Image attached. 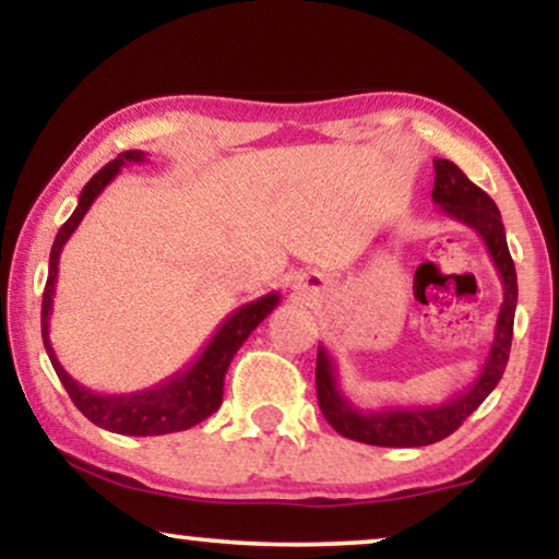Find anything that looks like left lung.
<instances>
[{
  "label": "left lung",
  "mask_w": 559,
  "mask_h": 559,
  "mask_svg": "<svg viewBox=\"0 0 559 559\" xmlns=\"http://www.w3.org/2000/svg\"><path fill=\"white\" fill-rule=\"evenodd\" d=\"M435 163V188L432 201L440 205L445 216L461 221L484 239L496 270L501 274L503 302L496 318V333L491 350H488L478 379L463 394L430 407H384V409H358L338 386V371L325 346H318L316 386L318 404L328 425L348 440L366 442L381 448H423L445 440L463 425L465 417L480 407V402L493 392L507 369L511 333H514L516 312V270L507 247L501 213L496 203L484 193L476 182L465 178V173L450 159H432Z\"/></svg>",
  "instance_id": "left-lung-1"
}]
</instances>
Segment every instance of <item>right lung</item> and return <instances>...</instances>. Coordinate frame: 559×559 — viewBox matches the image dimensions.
Instances as JSON below:
<instances>
[{"label":"right lung","mask_w":559,"mask_h":559,"mask_svg":"<svg viewBox=\"0 0 559 559\" xmlns=\"http://www.w3.org/2000/svg\"><path fill=\"white\" fill-rule=\"evenodd\" d=\"M147 155L142 150L121 152L117 159L102 167L94 178H91L81 190L79 205L71 213V218L60 226V231L52 241L50 249V264H48V282H45L43 293V343L48 350V358L56 369L60 384L66 386L68 396H71L75 407L86 415L91 423L104 427L109 432L119 435H136V438H150V435H167L190 430V427L203 423L213 412L221 407L224 400V377L228 371V364L241 348V343L249 338L251 331L277 308L280 293H270L259 297L254 302L241 305L234 310L213 338L205 343L201 356L195 358L188 369L175 373V377L159 381L152 389H142V392L129 394H96L91 389L81 386L68 371L60 366L56 350L50 346V312H52V297H56V282H58V262L60 251H63L66 241L79 228V224L86 216L91 203L102 195V190L117 178L124 165L144 163Z\"/></svg>","instance_id":"obj_1"}]
</instances>
